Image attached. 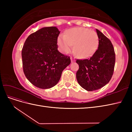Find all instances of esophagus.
I'll list each match as a JSON object with an SVG mask.
<instances>
[{"label": "esophagus", "instance_id": "esophagus-1", "mask_svg": "<svg viewBox=\"0 0 132 132\" xmlns=\"http://www.w3.org/2000/svg\"><path fill=\"white\" fill-rule=\"evenodd\" d=\"M70 59H71V62H73L75 61L74 59H73L72 57H70Z\"/></svg>", "mask_w": 132, "mask_h": 132}]
</instances>
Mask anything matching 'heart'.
Returning a JSON list of instances; mask_svg holds the SVG:
<instances>
[{"mask_svg":"<svg viewBox=\"0 0 132 132\" xmlns=\"http://www.w3.org/2000/svg\"><path fill=\"white\" fill-rule=\"evenodd\" d=\"M58 45L64 53L72 49L79 58H86L93 55L98 47L99 38L96 31L84 27H75L67 30L64 36L58 38Z\"/></svg>","mask_w":132,"mask_h":132,"instance_id":"b5f03b06","label":"heart"}]
</instances>
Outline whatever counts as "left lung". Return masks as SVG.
<instances>
[{
  "mask_svg": "<svg viewBox=\"0 0 132 132\" xmlns=\"http://www.w3.org/2000/svg\"><path fill=\"white\" fill-rule=\"evenodd\" d=\"M98 36V49L88 59H77L79 68L76 77L79 84L89 91L101 88L112 77L116 56L112 43L106 36L96 29Z\"/></svg>",
  "mask_w": 132,
  "mask_h": 132,
  "instance_id": "1",
  "label": "left lung"
}]
</instances>
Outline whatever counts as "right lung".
Returning a JSON list of instances; mask_svg holds the SVG:
<instances>
[{"label": "right lung", "instance_id": "add662e5", "mask_svg": "<svg viewBox=\"0 0 132 132\" xmlns=\"http://www.w3.org/2000/svg\"><path fill=\"white\" fill-rule=\"evenodd\" d=\"M60 34L56 27H43L27 38L22 49L23 71L32 84L42 89L55 86L63 70L70 64V57L58 51Z\"/></svg>", "mask_w": 132, "mask_h": 132}]
</instances>
